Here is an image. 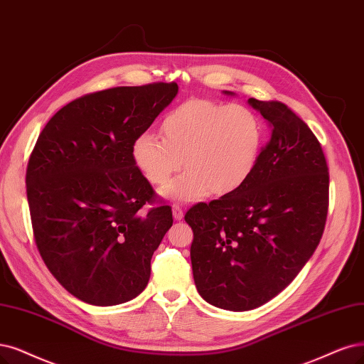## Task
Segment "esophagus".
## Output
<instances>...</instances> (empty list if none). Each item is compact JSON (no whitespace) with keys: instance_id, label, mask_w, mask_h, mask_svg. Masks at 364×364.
<instances>
[{"instance_id":"34e87169","label":"esophagus","mask_w":364,"mask_h":364,"mask_svg":"<svg viewBox=\"0 0 364 364\" xmlns=\"http://www.w3.org/2000/svg\"><path fill=\"white\" fill-rule=\"evenodd\" d=\"M172 216H173L175 220H181V219L184 218V213H183L181 207L173 205V207H172Z\"/></svg>"}]
</instances>
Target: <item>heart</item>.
I'll return each mask as SVG.
<instances>
[{
  "instance_id": "1",
  "label": "heart",
  "mask_w": 364,
  "mask_h": 364,
  "mask_svg": "<svg viewBox=\"0 0 364 364\" xmlns=\"http://www.w3.org/2000/svg\"><path fill=\"white\" fill-rule=\"evenodd\" d=\"M160 132L161 138L141 133L132 144V159L154 186H164L181 166L187 168L161 191L177 203L237 191L261 154V121L243 105L189 100L166 114Z\"/></svg>"
}]
</instances>
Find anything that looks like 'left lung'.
<instances>
[{
    "label": "left lung",
    "mask_w": 364,
    "mask_h": 364,
    "mask_svg": "<svg viewBox=\"0 0 364 364\" xmlns=\"http://www.w3.org/2000/svg\"><path fill=\"white\" fill-rule=\"evenodd\" d=\"M247 103L270 129L257 166L237 191L184 216L199 295L232 312L257 309L291 284L318 247L328 211V168L312 130L284 103Z\"/></svg>",
    "instance_id": "obj_1"
}]
</instances>
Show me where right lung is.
<instances>
[{
  "mask_svg": "<svg viewBox=\"0 0 364 364\" xmlns=\"http://www.w3.org/2000/svg\"><path fill=\"white\" fill-rule=\"evenodd\" d=\"M177 92L175 82H159L87 94L40 133L25 180L36 245L80 301L121 304L148 284L172 211H141L154 191L134 165L132 144Z\"/></svg>",
  "mask_w": 364,
  "mask_h": 364,
  "instance_id": "add662e5",
  "label": "right lung"
}]
</instances>
